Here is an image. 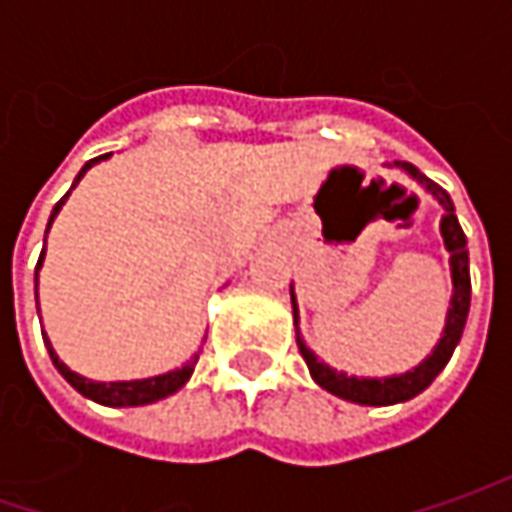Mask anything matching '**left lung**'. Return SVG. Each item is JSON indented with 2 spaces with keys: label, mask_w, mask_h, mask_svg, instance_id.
I'll list each match as a JSON object with an SVG mask.
<instances>
[{
  "label": "left lung",
  "mask_w": 512,
  "mask_h": 512,
  "mask_svg": "<svg viewBox=\"0 0 512 512\" xmlns=\"http://www.w3.org/2000/svg\"><path fill=\"white\" fill-rule=\"evenodd\" d=\"M416 182H422L427 193H433V199L444 207L442 216V236L444 247L450 253V276H453V299H450V310H447V322H444V333L436 350L424 359L419 367L407 370L402 376H390V379H356V376H344L336 373L333 367H327L325 362H319L313 356V350H307V344L302 342V336L296 339L299 350L305 356L307 370L313 376V382L319 387H325L327 393L347 399L356 404H373V407H384V404H399L419 396L424 387H430V382L444 370V364L450 362L456 344L462 339L464 322H467V310H470V259H467V236H464L462 225L456 219V207L450 193L439 187L433 179H427L424 173L413 168V165H402ZM290 302H293V319H299V307H296V296L290 290Z\"/></svg>",
  "instance_id": "left-lung-1"
}]
</instances>
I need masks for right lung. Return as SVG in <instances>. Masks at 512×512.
Segmentation results:
<instances>
[{
    "instance_id": "right-lung-1",
    "label": "right lung",
    "mask_w": 512,
    "mask_h": 512,
    "mask_svg": "<svg viewBox=\"0 0 512 512\" xmlns=\"http://www.w3.org/2000/svg\"><path fill=\"white\" fill-rule=\"evenodd\" d=\"M110 153H105V156H96V159H90L85 168L79 170V176H76V182L88 173L96 162H102V159H108ZM73 182V185H76ZM65 199L68 196H62L59 202H56V207H53V213H50V222H53V216L59 213V207L65 205ZM48 222V227H50ZM42 259H45V250H42V256H39V262H36V273H39V267H42ZM39 279V276H36ZM45 344H48V353H50V362H53V367L68 379L70 387H76L82 396H88V399H93V402L99 404H108V407H136V404H150V402H159V399H165V396H170V393H176L182 384L190 379V373H193V367H196V362H199V353L196 356H190V362L185 364V367H179V370H170V373H165V376H153V379H139V382H90V379H85V376H79V373H73L68 364L59 362V356H56V350L50 347L48 336H45Z\"/></svg>"
}]
</instances>
